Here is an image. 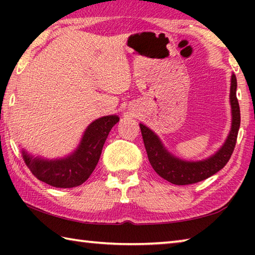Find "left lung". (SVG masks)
Instances as JSON below:
<instances>
[{"mask_svg":"<svg viewBox=\"0 0 255 255\" xmlns=\"http://www.w3.org/2000/svg\"><path fill=\"white\" fill-rule=\"evenodd\" d=\"M119 122L116 115L105 116L86 127L75 150L65 157L48 159L34 156L22 149V157L31 173L38 180L57 188L81 185L97 166L102 147L111 128Z\"/></svg>","mask_w":255,"mask_h":255,"instance_id":"8db88e82","label":"left lung"}]
</instances>
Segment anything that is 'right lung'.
<instances>
[{
	"instance_id": "right-lung-1",
	"label": "right lung",
	"mask_w": 255,
	"mask_h": 255,
	"mask_svg": "<svg viewBox=\"0 0 255 255\" xmlns=\"http://www.w3.org/2000/svg\"><path fill=\"white\" fill-rule=\"evenodd\" d=\"M236 76L232 75L230 93L232 107V128L230 135L227 136V139L222 147L214 155H211L210 157L204 159V161L185 162L173 157L164 148L161 139L152 129L141 124L139 125L148 161L150 165L153 166V169L162 178L171 183L179 185L196 183L209 178V176L222 170L226 165L233 150H234L237 132H239L241 124V112L239 101H237L236 98Z\"/></svg>"
}]
</instances>
